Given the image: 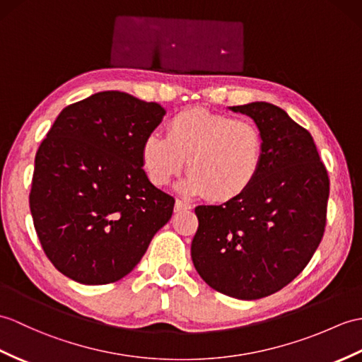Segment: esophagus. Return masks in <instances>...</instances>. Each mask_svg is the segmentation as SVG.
<instances>
[{
  "mask_svg": "<svg viewBox=\"0 0 362 362\" xmlns=\"http://www.w3.org/2000/svg\"><path fill=\"white\" fill-rule=\"evenodd\" d=\"M188 209H191V205L188 204V202H185V200H182V199L175 200V206H174V211H175V213L188 211Z\"/></svg>",
  "mask_w": 362,
  "mask_h": 362,
  "instance_id": "1",
  "label": "esophagus"
}]
</instances>
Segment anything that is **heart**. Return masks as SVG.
Here are the masks:
<instances>
[{
	"label": "heart",
	"instance_id": "obj_1",
	"mask_svg": "<svg viewBox=\"0 0 362 362\" xmlns=\"http://www.w3.org/2000/svg\"><path fill=\"white\" fill-rule=\"evenodd\" d=\"M264 156V132L255 122L205 109L175 114L166 124V136L153 132L141 145L143 170L154 185L170 183L187 158L189 174L180 189L214 202L245 194L259 177Z\"/></svg>",
	"mask_w": 362,
	"mask_h": 362
}]
</instances>
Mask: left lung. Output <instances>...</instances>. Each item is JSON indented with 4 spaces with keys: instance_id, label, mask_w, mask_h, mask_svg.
<instances>
[{
    "instance_id": "left-lung-1",
    "label": "left lung",
    "mask_w": 362,
    "mask_h": 362,
    "mask_svg": "<svg viewBox=\"0 0 362 362\" xmlns=\"http://www.w3.org/2000/svg\"><path fill=\"white\" fill-rule=\"evenodd\" d=\"M231 109L262 129V170L239 199L196 208L191 257L209 287L253 300L287 287L312 260L325 231L330 180L312 134L284 109L265 102Z\"/></svg>"
}]
</instances>
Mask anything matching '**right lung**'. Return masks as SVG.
Segmentation results:
<instances>
[{
    "label": "right lung",
    "instance_id": "add662e5",
    "mask_svg": "<svg viewBox=\"0 0 362 362\" xmlns=\"http://www.w3.org/2000/svg\"><path fill=\"white\" fill-rule=\"evenodd\" d=\"M165 109L120 90L66 106L35 156L29 205L45 255L86 285L120 281L171 219L174 197L149 182L141 145Z\"/></svg>",
    "mask_w": 362,
    "mask_h": 362
}]
</instances>
